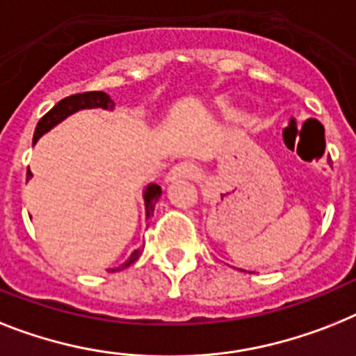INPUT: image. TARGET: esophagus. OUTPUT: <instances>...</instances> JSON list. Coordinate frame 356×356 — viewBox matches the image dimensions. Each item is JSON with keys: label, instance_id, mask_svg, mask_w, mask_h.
I'll return each instance as SVG.
<instances>
[{"label": "esophagus", "instance_id": "1", "mask_svg": "<svg viewBox=\"0 0 356 356\" xmlns=\"http://www.w3.org/2000/svg\"><path fill=\"white\" fill-rule=\"evenodd\" d=\"M196 176H198V167H196L195 163H191V161H180V163H176L171 171H169L165 180L175 181L181 180V178H196Z\"/></svg>", "mask_w": 356, "mask_h": 356}]
</instances>
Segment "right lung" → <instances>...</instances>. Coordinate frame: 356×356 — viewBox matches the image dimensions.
Instances as JSON below:
<instances>
[{
	"label": "right lung",
	"instance_id": "add662e5",
	"mask_svg": "<svg viewBox=\"0 0 356 356\" xmlns=\"http://www.w3.org/2000/svg\"><path fill=\"white\" fill-rule=\"evenodd\" d=\"M83 108H105V111H114V102L111 99L107 92L104 90H92V92H81V94H72L69 98H63L61 102L54 105V107L49 111V113L43 116V118L38 122L36 131H34V138H32V143H36L45 132L51 131L52 127H56L58 123H61L65 118H69L70 114L78 113V111H83ZM26 176L31 178L32 172L29 171ZM161 196V187L158 184H149L143 191V202H145V216L149 218L152 213H154V207H156L158 198ZM143 252V249H136L132 251L131 257L125 260L120 267H113L108 269V273L122 271L125 267H129L131 264H134L140 258V254Z\"/></svg>",
	"mask_w": 356,
	"mask_h": 356
}]
</instances>
